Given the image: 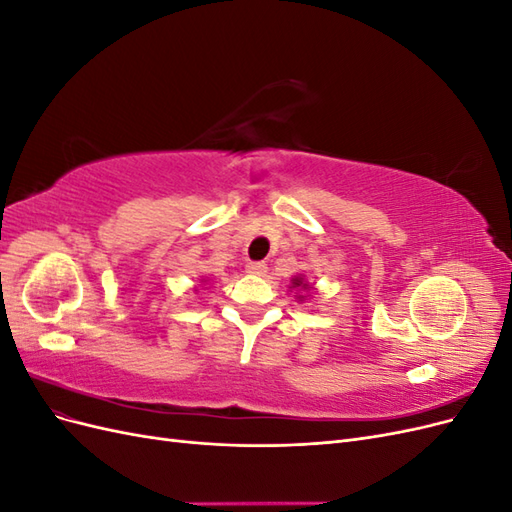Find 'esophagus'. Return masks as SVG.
Segmentation results:
<instances>
[{
	"instance_id": "obj_1",
	"label": "esophagus",
	"mask_w": 512,
	"mask_h": 512,
	"mask_svg": "<svg viewBox=\"0 0 512 512\" xmlns=\"http://www.w3.org/2000/svg\"><path fill=\"white\" fill-rule=\"evenodd\" d=\"M245 271L250 275H265L267 273V265L265 262H247Z\"/></svg>"
}]
</instances>
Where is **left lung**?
<instances>
[{"label":"left lung","mask_w":512,"mask_h":512,"mask_svg":"<svg viewBox=\"0 0 512 512\" xmlns=\"http://www.w3.org/2000/svg\"><path fill=\"white\" fill-rule=\"evenodd\" d=\"M290 288H309V284L303 280V277H292V286ZM297 299H303V297H297Z\"/></svg>","instance_id":"8db88e82"}]
</instances>
